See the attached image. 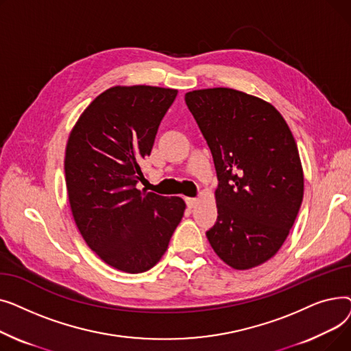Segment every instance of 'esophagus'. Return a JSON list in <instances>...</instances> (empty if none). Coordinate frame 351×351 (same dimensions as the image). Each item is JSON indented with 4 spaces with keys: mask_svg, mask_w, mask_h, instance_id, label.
<instances>
[{
    "mask_svg": "<svg viewBox=\"0 0 351 351\" xmlns=\"http://www.w3.org/2000/svg\"><path fill=\"white\" fill-rule=\"evenodd\" d=\"M185 202H186V205H188L189 209H192L197 205V199H195V197H185Z\"/></svg>",
    "mask_w": 351,
    "mask_h": 351,
    "instance_id": "1",
    "label": "esophagus"
}]
</instances>
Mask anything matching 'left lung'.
Instances as JSON below:
<instances>
[{"mask_svg": "<svg viewBox=\"0 0 351 351\" xmlns=\"http://www.w3.org/2000/svg\"><path fill=\"white\" fill-rule=\"evenodd\" d=\"M185 101L213 156L217 219L208 241L228 266L249 270L279 252L298 217L303 166L289 125L270 102L232 88Z\"/></svg>", "mask_w": 351, "mask_h": 351, "instance_id": "1", "label": "left lung"}]
</instances>
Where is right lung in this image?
<instances>
[{
	"mask_svg": "<svg viewBox=\"0 0 351 351\" xmlns=\"http://www.w3.org/2000/svg\"><path fill=\"white\" fill-rule=\"evenodd\" d=\"M178 89L117 85L92 101L65 147V182L75 225L101 261L125 273L154 267L185 212L179 196L139 191L141 160Z\"/></svg>",
	"mask_w": 351,
	"mask_h": 351,
	"instance_id": "1",
	"label": "right lung"
}]
</instances>
